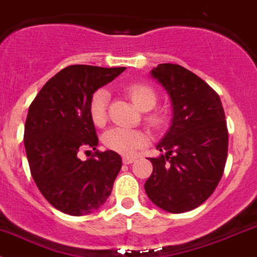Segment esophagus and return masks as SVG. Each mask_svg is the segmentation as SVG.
I'll return each instance as SVG.
<instances>
[{"label": "esophagus", "mask_w": 257, "mask_h": 257, "mask_svg": "<svg viewBox=\"0 0 257 257\" xmlns=\"http://www.w3.org/2000/svg\"><path fill=\"white\" fill-rule=\"evenodd\" d=\"M134 161H136V158H134V157H129V156H125V157H123V164H125V165L133 164Z\"/></svg>", "instance_id": "obj_1"}]
</instances>
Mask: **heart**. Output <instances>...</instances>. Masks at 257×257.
<instances>
[{
    "label": "heart",
    "instance_id": "1",
    "mask_svg": "<svg viewBox=\"0 0 257 257\" xmlns=\"http://www.w3.org/2000/svg\"><path fill=\"white\" fill-rule=\"evenodd\" d=\"M126 93L138 109L147 111L145 120L151 128L160 131L166 125L167 116L162 110H153L157 102V93L147 83L134 82L126 87ZM107 100L109 95L104 88H99L91 95L88 102V115L92 124L101 128L107 121ZM150 141V137L141 129H128L121 126H114L105 132L102 136V143L106 148L120 153L132 155L137 150L145 147Z\"/></svg>",
    "mask_w": 257,
    "mask_h": 257
}]
</instances>
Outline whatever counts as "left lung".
<instances>
[{
    "label": "left lung",
    "instance_id": "left-lung-1",
    "mask_svg": "<svg viewBox=\"0 0 257 257\" xmlns=\"http://www.w3.org/2000/svg\"><path fill=\"white\" fill-rule=\"evenodd\" d=\"M151 73L169 92L174 117L157 145L165 155L150 158L153 172L146 193L166 212H189L203 204L222 179L228 152L226 115L219 95L189 69L162 63Z\"/></svg>",
    "mask_w": 257,
    "mask_h": 257
}]
</instances>
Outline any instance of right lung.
<instances>
[{"label": "right lung", "instance_id": "add662e5", "mask_svg": "<svg viewBox=\"0 0 257 257\" xmlns=\"http://www.w3.org/2000/svg\"><path fill=\"white\" fill-rule=\"evenodd\" d=\"M125 67L73 64L50 78L29 107L24 145L31 176L56 209L83 215L109 198L121 157L96 150L99 138L88 115L91 95ZM95 151L86 162L77 153Z\"/></svg>", "mask_w": 257, "mask_h": 257}]
</instances>
